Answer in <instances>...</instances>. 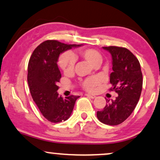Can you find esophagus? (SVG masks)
I'll use <instances>...</instances> for the list:
<instances>
[{
	"label": "esophagus",
	"instance_id": "obj_1",
	"mask_svg": "<svg viewBox=\"0 0 160 160\" xmlns=\"http://www.w3.org/2000/svg\"><path fill=\"white\" fill-rule=\"evenodd\" d=\"M85 96H87V97L88 98H95L96 96H94V95H90V94H85Z\"/></svg>",
	"mask_w": 160,
	"mask_h": 160
}]
</instances>
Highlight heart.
<instances>
[{
	"instance_id": "1",
	"label": "heart",
	"mask_w": 160,
	"mask_h": 160,
	"mask_svg": "<svg viewBox=\"0 0 160 160\" xmlns=\"http://www.w3.org/2000/svg\"><path fill=\"white\" fill-rule=\"evenodd\" d=\"M77 55L79 58L84 59L89 62L93 67H98L102 64L103 57L98 51L94 49H84L79 50L77 52ZM76 58L70 52H66L62 54L59 57L58 60V64L64 73L68 74L72 72L74 70ZM98 80L96 78H88L81 82V85L87 91L92 92L96 89V87L98 85Z\"/></svg>"
}]
</instances>
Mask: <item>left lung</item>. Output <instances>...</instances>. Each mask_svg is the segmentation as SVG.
Listing matches in <instances>:
<instances>
[{"instance_id": "left-lung-1", "label": "left lung", "mask_w": 160, "mask_h": 160, "mask_svg": "<svg viewBox=\"0 0 160 160\" xmlns=\"http://www.w3.org/2000/svg\"><path fill=\"white\" fill-rule=\"evenodd\" d=\"M112 56L113 72L110 73V90L117 92L116 100L109 102L97 118L105 125H117L127 119L135 109L142 89V73L139 60L125 47H103Z\"/></svg>"}]
</instances>
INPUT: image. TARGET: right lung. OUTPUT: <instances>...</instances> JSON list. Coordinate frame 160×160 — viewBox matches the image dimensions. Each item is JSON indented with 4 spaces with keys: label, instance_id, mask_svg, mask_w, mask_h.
<instances>
[{
    "label": "right lung",
    "instance_id": "right-lung-1",
    "mask_svg": "<svg viewBox=\"0 0 160 160\" xmlns=\"http://www.w3.org/2000/svg\"><path fill=\"white\" fill-rule=\"evenodd\" d=\"M80 46L82 44H66L56 40H47L35 49L29 58L27 74L29 91L41 113L51 122L68 119L79 97L58 96V83L62 74L57 62L61 53Z\"/></svg>",
    "mask_w": 160,
    "mask_h": 160
}]
</instances>
